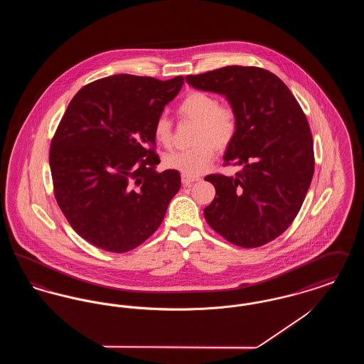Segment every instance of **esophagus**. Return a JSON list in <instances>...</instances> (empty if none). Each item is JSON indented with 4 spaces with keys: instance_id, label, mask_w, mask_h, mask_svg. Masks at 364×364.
<instances>
[{
    "instance_id": "34e87169",
    "label": "esophagus",
    "mask_w": 364,
    "mask_h": 364,
    "mask_svg": "<svg viewBox=\"0 0 364 364\" xmlns=\"http://www.w3.org/2000/svg\"><path fill=\"white\" fill-rule=\"evenodd\" d=\"M200 178L199 177H193V176H187V174H181V181L184 186H191L193 184L195 181H199Z\"/></svg>"
}]
</instances>
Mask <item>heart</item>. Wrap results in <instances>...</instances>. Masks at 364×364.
<instances>
[{
    "label": "heart",
    "instance_id": "b5f03b06",
    "mask_svg": "<svg viewBox=\"0 0 364 364\" xmlns=\"http://www.w3.org/2000/svg\"><path fill=\"white\" fill-rule=\"evenodd\" d=\"M181 120L195 122L190 150L173 151L164 158L168 169L187 176H199L208 171L215 150L223 153L233 143L239 128V116L233 105L220 102L214 94L206 91H191L177 106ZM153 135L162 147L173 143V125L166 116L156 117Z\"/></svg>",
    "mask_w": 364,
    "mask_h": 364
}]
</instances>
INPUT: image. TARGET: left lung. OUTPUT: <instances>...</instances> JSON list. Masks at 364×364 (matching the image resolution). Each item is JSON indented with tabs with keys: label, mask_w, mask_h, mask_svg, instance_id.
Wrapping results in <instances>:
<instances>
[{
	"label": "left lung",
	"mask_w": 364,
	"mask_h": 364,
	"mask_svg": "<svg viewBox=\"0 0 364 364\" xmlns=\"http://www.w3.org/2000/svg\"><path fill=\"white\" fill-rule=\"evenodd\" d=\"M186 80L225 95L239 116L224 161L242 169L205 177L215 188L203 210L208 225L244 248L274 240L294 223L311 184L314 143L306 114L285 83L258 67H224Z\"/></svg>",
	"instance_id": "1"
}]
</instances>
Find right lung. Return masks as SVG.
Returning <instances> with one entry per match:
<instances>
[{"label":"right lung","mask_w":364,"mask_h":364,"mask_svg":"<svg viewBox=\"0 0 364 364\" xmlns=\"http://www.w3.org/2000/svg\"><path fill=\"white\" fill-rule=\"evenodd\" d=\"M183 76L158 80L113 75L82 87L52 139L54 196L73 230L122 254L161 225L180 190L177 171L158 173L153 125L178 94Z\"/></svg>","instance_id":"right-lung-1"}]
</instances>
